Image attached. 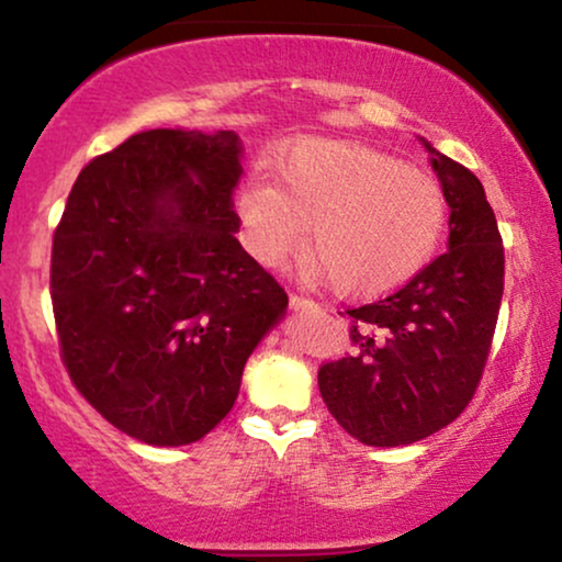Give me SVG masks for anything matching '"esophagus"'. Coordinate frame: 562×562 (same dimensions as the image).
I'll return each mask as SVG.
<instances>
[{"instance_id":"esophagus-1","label":"esophagus","mask_w":562,"mask_h":562,"mask_svg":"<svg viewBox=\"0 0 562 562\" xmlns=\"http://www.w3.org/2000/svg\"><path fill=\"white\" fill-rule=\"evenodd\" d=\"M290 306H293L295 312H306V308H317V303L301 299V295H290Z\"/></svg>"}]
</instances>
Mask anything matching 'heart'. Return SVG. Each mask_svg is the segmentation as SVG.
<instances>
[{"label": "heart", "mask_w": 562, "mask_h": 562, "mask_svg": "<svg viewBox=\"0 0 562 562\" xmlns=\"http://www.w3.org/2000/svg\"><path fill=\"white\" fill-rule=\"evenodd\" d=\"M277 182L240 190L245 245L267 267L306 243L335 293L370 299L412 280L434 256L447 218L428 171L357 142H301L277 160Z\"/></svg>", "instance_id": "obj_1"}]
</instances>
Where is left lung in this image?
Here are the masks:
<instances>
[{
  "mask_svg": "<svg viewBox=\"0 0 562 562\" xmlns=\"http://www.w3.org/2000/svg\"><path fill=\"white\" fill-rule=\"evenodd\" d=\"M423 145L449 205V250L396 293L348 308L353 353L319 370L330 415L367 447H406L462 415L505 290V248L483 184Z\"/></svg>",
  "mask_w": 562,
  "mask_h": 562,
  "instance_id": "left-lung-1",
  "label": "left lung"
}]
</instances>
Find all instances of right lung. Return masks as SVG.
I'll list each match as a JSON object with an SVG mask.
<instances>
[{
    "label": "right lung",
    "instance_id": "right-lung-1",
    "mask_svg": "<svg viewBox=\"0 0 562 562\" xmlns=\"http://www.w3.org/2000/svg\"><path fill=\"white\" fill-rule=\"evenodd\" d=\"M235 132L150 128L83 166L53 240L63 362L108 423L150 447L200 441L288 312L243 250Z\"/></svg>",
    "mask_w": 562,
    "mask_h": 562
}]
</instances>
